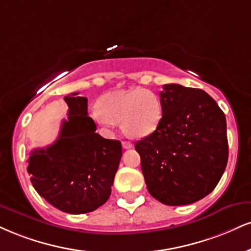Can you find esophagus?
Instances as JSON below:
<instances>
[{"label": "esophagus", "instance_id": "esophagus-1", "mask_svg": "<svg viewBox=\"0 0 251 251\" xmlns=\"http://www.w3.org/2000/svg\"><path fill=\"white\" fill-rule=\"evenodd\" d=\"M123 149H125V150H128V149H131L132 146H133V145H132V143H129V141H123Z\"/></svg>", "mask_w": 251, "mask_h": 251}]
</instances>
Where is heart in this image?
<instances>
[{
    "label": "heart",
    "instance_id": "1",
    "mask_svg": "<svg viewBox=\"0 0 251 251\" xmlns=\"http://www.w3.org/2000/svg\"><path fill=\"white\" fill-rule=\"evenodd\" d=\"M92 111L99 125L122 123L124 133L132 138L146 137L158 128L162 119L161 100L150 90L137 89L105 93Z\"/></svg>",
    "mask_w": 251,
    "mask_h": 251
}]
</instances>
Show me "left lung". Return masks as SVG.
<instances>
[{"label":"left lung","instance_id":"obj_1","mask_svg":"<svg viewBox=\"0 0 251 251\" xmlns=\"http://www.w3.org/2000/svg\"><path fill=\"white\" fill-rule=\"evenodd\" d=\"M162 119L135 143L150 194L167 206L194 203L215 188L228 161L226 116L203 90L166 84Z\"/></svg>","mask_w":251,"mask_h":251}]
</instances>
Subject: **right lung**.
Returning <instances> with one entry per match:
<instances>
[{
	"label": "right lung",
	"instance_id": "right-lung-1",
	"mask_svg": "<svg viewBox=\"0 0 251 251\" xmlns=\"http://www.w3.org/2000/svg\"><path fill=\"white\" fill-rule=\"evenodd\" d=\"M68 118L57 140L30 153L28 173L42 198L69 214L96 210L108 200L122 159V143L96 133L87 116V99L78 93L64 97Z\"/></svg>",
	"mask_w": 251,
	"mask_h": 251
}]
</instances>
